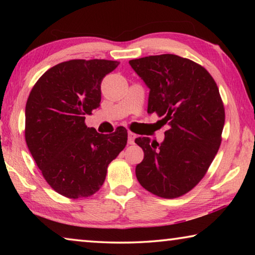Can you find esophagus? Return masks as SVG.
I'll list each match as a JSON object with an SVG mask.
<instances>
[{
    "instance_id": "1",
    "label": "esophagus",
    "mask_w": 255,
    "mask_h": 255,
    "mask_svg": "<svg viewBox=\"0 0 255 255\" xmlns=\"http://www.w3.org/2000/svg\"><path fill=\"white\" fill-rule=\"evenodd\" d=\"M135 138H136V135L135 133L132 132H128V144H135Z\"/></svg>"
}]
</instances>
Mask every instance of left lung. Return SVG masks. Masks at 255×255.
<instances>
[{"label":"left lung","mask_w":255,"mask_h":255,"mask_svg":"<svg viewBox=\"0 0 255 255\" xmlns=\"http://www.w3.org/2000/svg\"><path fill=\"white\" fill-rule=\"evenodd\" d=\"M129 64L149 89L147 112L170 126L161 144L148 137L135 143L144 150L136 166L138 182L153 195L173 199L204 178L222 143L225 109L208 71L172 54L131 59Z\"/></svg>","instance_id":"left-lung-1"}]
</instances>
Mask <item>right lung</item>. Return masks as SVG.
I'll return each instance as SVG.
<instances>
[{"mask_svg": "<svg viewBox=\"0 0 255 255\" xmlns=\"http://www.w3.org/2000/svg\"><path fill=\"white\" fill-rule=\"evenodd\" d=\"M119 62L72 59L49 68L25 105L24 137L45 180L56 192L77 199L101 188L108 165L127 144V129L99 133L85 115L100 106L101 82Z\"/></svg>", "mask_w": 255, "mask_h": 255, "instance_id": "add662e5", "label": "right lung"}]
</instances>
